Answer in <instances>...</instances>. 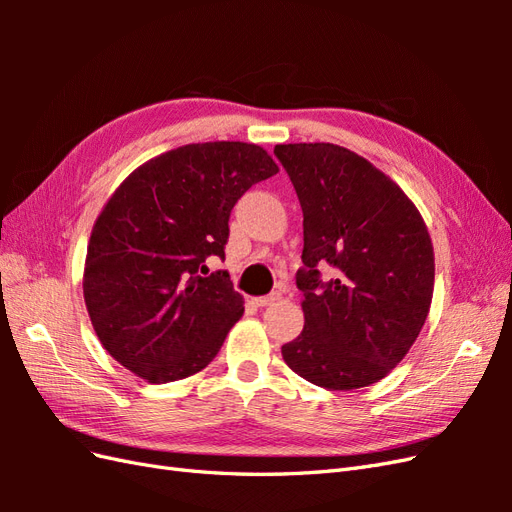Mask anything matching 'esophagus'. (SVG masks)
Masks as SVG:
<instances>
[{"instance_id": "1", "label": "esophagus", "mask_w": 512, "mask_h": 512, "mask_svg": "<svg viewBox=\"0 0 512 512\" xmlns=\"http://www.w3.org/2000/svg\"><path fill=\"white\" fill-rule=\"evenodd\" d=\"M282 299V292H271V294H265V297H256L254 299V303L258 305V307H267V305H271V303H275V301H280Z\"/></svg>"}]
</instances>
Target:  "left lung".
<instances>
[{
	"label": "left lung",
	"mask_w": 512,
	"mask_h": 512,
	"mask_svg": "<svg viewBox=\"0 0 512 512\" xmlns=\"http://www.w3.org/2000/svg\"><path fill=\"white\" fill-rule=\"evenodd\" d=\"M303 211L305 324L282 346L316 386L350 391L382 380L421 333L433 294V247L397 183L331 143L275 145Z\"/></svg>",
	"instance_id": "obj_1"
}]
</instances>
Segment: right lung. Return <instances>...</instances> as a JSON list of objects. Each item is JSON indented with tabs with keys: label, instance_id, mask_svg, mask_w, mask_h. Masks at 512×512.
Returning a JSON list of instances; mask_svg holds the SVG:
<instances>
[{
	"label": "right lung",
	"instance_id": "right-lung-1",
	"mask_svg": "<svg viewBox=\"0 0 512 512\" xmlns=\"http://www.w3.org/2000/svg\"><path fill=\"white\" fill-rule=\"evenodd\" d=\"M277 173L258 145H185L119 185L96 220L85 260V305L102 346L153 384L205 369L243 314L226 271L228 220L254 183Z\"/></svg>",
	"mask_w": 512,
	"mask_h": 512
}]
</instances>
